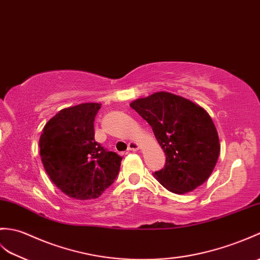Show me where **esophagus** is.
Instances as JSON below:
<instances>
[{
    "label": "esophagus",
    "mask_w": 260,
    "mask_h": 260,
    "mask_svg": "<svg viewBox=\"0 0 260 260\" xmlns=\"http://www.w3.org/2000/svg\"><path fill=\"white\" fill-rule=\"evenodd\" d=\"M140 149V144L136 142H129L128 143V150L129 152H137Z\"/></svg>",
    "instance_id": "obj_1"
}]
</instances>
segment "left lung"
I'll return each instance as SVG.
<instances>
[{
	"label": "left lung",
	"mask_w": 260,
	"mask_h": 260,
	"mask_svg": "<svg viewBox=\"0 0 260 260\" xmlns=\"http://www.w3.org/2000/svg\"><path fill=\"white\" fill-rule=\"evenodd\" d=\"M131 107L152 126L166 162L155 172L158 182L175 194H186L213 173L220 145L212 117L191 101L168 92L137 99Z\"/></svg>",
	"instance_id": "left-lung-1"
}]
</instances>
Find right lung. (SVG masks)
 <instances>
[{"label": "right lung", "mask_w": 260, "mask_h": 260, "mask_svg": "<svg viewBox=\"0 0 260 260\" xmlns=\"http://www.w3.org/2000/svg\"><path fill=\"white\" fill-rule=\"evenodd\" d=\"M99 103L63 108L40 137L42 162L54 185L78 201L100 197L115 180L122 157L95 142Z\"/></svg>", "instance_id": "1"}]
</instances>
